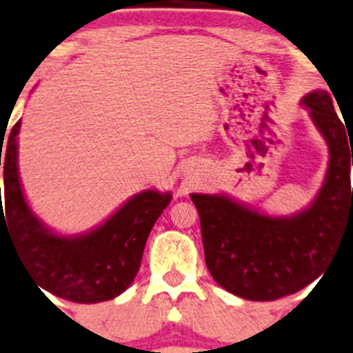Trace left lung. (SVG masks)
I'll return each instance as SVG.
<instances>
[{"label":"left lung","mask_w":353,"mask_h":353,"mask_svg":"<svg viewBox=\"0 0 353 353\" xmlns=\"http://www.w3.org/2000/svg\"><path fill=\"white\" fill-rule=\"evenodd\" d=\"M303 105L330 149L327 179L309 210L294 217H268L224 195L192 194L213 280L245 300L294 294L332 262L343 236H353V145L346 123L327 91L309 93Z\"/></svg>","instance_id":"8db88e82"}]
</instances>
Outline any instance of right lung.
Returning <instances> with one entry per match:
<instances>
[{
  "label": "right lung",
  "mask_w": 353,
  "mask_h": 353,
  "mask_svg": "<svg viewBox=\"0 0 353 353\" xmlns=\"http://www.w3.org/2000/svg\"><path fill=\"white\" fill-rule=\"evenodd\" d=\"M19 127L21 121H17L0 147L5 185V213L0 195V239L1 232L10 236L32 280L44 291L75 303L117 298L138 274L145 242L154 222L170 203V194L141 192L88 235L70 239L53 235L30 212L21 190L17 176Z\"/></svg>",
  "instance_id": "1"
}]
</instances>
